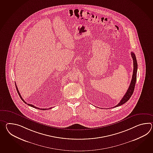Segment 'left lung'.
<instances>
[{
  "instance_id": "obj_1",
  "label": "left lung",
  "mask_w": 153,
  "mask_h": 153,
  "mask_svg": "<svg viewBox=\"0 0 153 153\" xmlns=\"http://www.w3.org/2000/svg\"><path fill=\"white\" fill-rule=\"evenodd\" d=\"M131 56L132 58L133 61V72L132 78L129 85V88H128L126 94L123 96V97L122 98L119 104L113 108H116L119 106L122 105V104H125L131 97V96L133 94V93L134 92V89L136 85V79H137V72L138 65H137V62L136 60V55L133 52H131Z\"/></svg>"
}]
</instances>
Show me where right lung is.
I'll return each instance as SVG.
<instances>
[{
	"mask_svg": "<svg viewBox=\"0 0 153 153\" xmlns=\"http://www.w3.org/2000/svg\"><path fill=\"white\" fill-rule=\"evenodd\" d=\"M15 85H16V90H17V93H18V94H19V95L20 96V98L22 99V100L23 101V102H25V103H26V104H27L28 105L30 106L31 107H33V108H36V109H39V110H48V109H51V108H49V109H40V108H37V107H36V106H34V105H32V104H27V102H25L24 101V99L23 98H22V97L21 96L20 93V92L19 91V90H18V89H17V87L16 86V83H15Z\"/></svg>",
	"mask_w": 153,
	"mask_h": 153,
	"instance_id": "1",
	"label": "right lung"
}]
</instances>
